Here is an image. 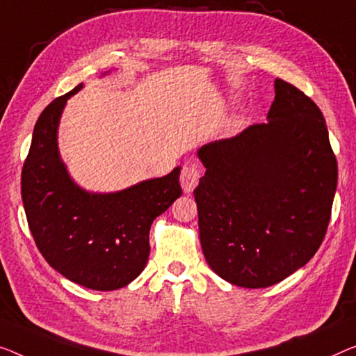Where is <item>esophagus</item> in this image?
Instances as JSON below:
<instances>
[{"mask_svg": "<svg viewBox=\"0 0 356 356\" xmlns=\"http://www.w3.org/2000/svg\"><path fill=\"white\" fill-rule=\"evenodd\" d=\"M201 177V169L198 163L192 160L185 161L182 164V172H180V184H182V190L185 193H192L196 185H198V180Z\"/></svg>", "mask_w": 356, "mask_h": 356, "instance_id": "obj_1", "label": "esophagus"}]
</instances>
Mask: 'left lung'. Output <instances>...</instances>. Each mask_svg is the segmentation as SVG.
<instances>
[{
	"instance_id": "8db88e82",
	"label": "left lung",
	"mask_w": 356,
	"mask_h": 356,
	"mask_svg": "<svg viewBox=\"0 0 356 356\" xmlns=\"http://www.w3.org/2000/svg\"><path fill=\"white\" fill-rule=\"evenodd\" d=\"M268 123L198 150L200 241L209 267L241 288H268L315 256L337 187V161L321 110L275 79Z\"/></svg>"
}]
</instances>
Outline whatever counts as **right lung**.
Here are the masks:
<instances>
[{"mask_svg": "<svg viewBox=\"0 0 356 356\" xmlns=\"http://www.w3.org/2000/svg\"><path fill=\"white\" fill-rule=\"evenodd\" d=\"M52 100L33 129L22 169V201L33 240L46 262L84 288L113 291L145 268L152 222L180 195V168L116 193H89L68 176L57 148L67 99Z\"/></svg>", "mask_w": 356, "mask_h": 356, "instance_id": "right-lung-1", "label": "right lung"}]
</instances>
